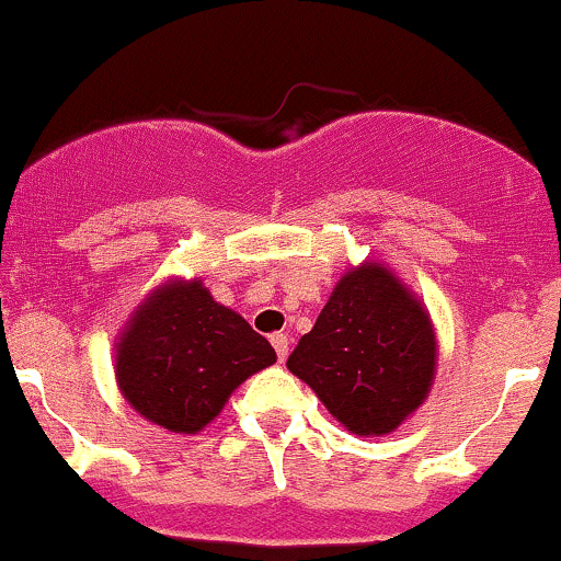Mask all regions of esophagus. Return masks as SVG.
Wrapping results in <instances>:
<instances>
[{"label":"esophagus","instance_id":"esophagus-1","mask_svg":"<svg viewBox=\"0 0 561 561\" xmlns=\"http://www.w3.org/2000/svg\"><path fill=\"white\" fill-rule=\"evenodd\" d=\"M270 342H273L275 352H278V360H286V357H288V336H286V333H273V336H270Z\"/></svg>","mask_w":561,"mask_h":561}]
</instances>
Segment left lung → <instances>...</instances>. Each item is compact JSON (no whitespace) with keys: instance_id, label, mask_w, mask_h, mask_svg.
Returning <instances> with one entry per match:
<instances>
[{"instance_id":"1","label":"left lung","mask_w":561,"mask_h":561,"mask_svg":"<svg viewBox=\"0 0 561 561\" xmlns=\"http://www.w3.org/2000/svg\"><path fill=\"white\" fill-rule=\"evenodd\" d=\"M286 368L357 437H381L424 405L437 374L432 314L394 270L350 267Z\"/></svg>"}]
</instances>
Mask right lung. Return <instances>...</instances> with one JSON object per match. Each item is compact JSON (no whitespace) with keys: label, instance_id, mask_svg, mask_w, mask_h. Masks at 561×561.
<instances>
[{"label":"right lung","instance_id":"add662e5","mask_svg":"<svg viewBox=\"0 0 561 561\" xmlns=\"http://www.w3.org/2000/svg\"><path fill=\"white\" fill-rule=\"evenodd\" d=\"M278 355L247 320L214 301L201 278H167L116 336L118 392L150 424L198 434L249 376Z\"/></svg>","mask_w":561,"mask_h":561}]
</instances>
